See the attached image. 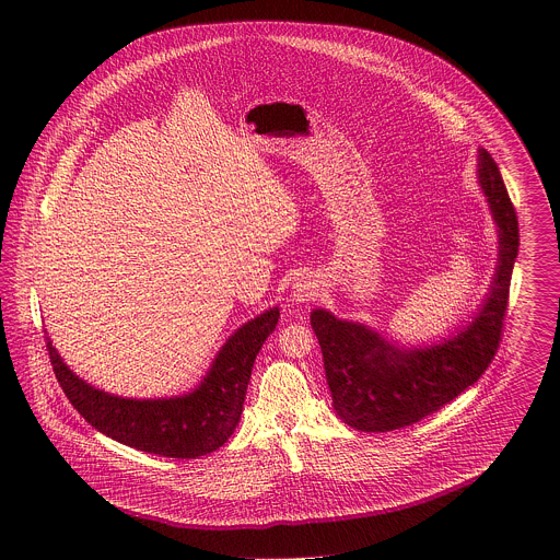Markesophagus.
Segmentation results:
<instances>
[{"instance_id":"obj_1","label":"esophagus","mask_w":560,"mask_h":560,"mask_svg":"<svg viewBox=\"0 0 560 560\" xmlns=\"http://www.w3.org/2000/svg\"><path fill=\"white\" fill-rule=\"evenodd\" d=\"M315 295H319V281L313 279L311 275L300 277L292 285V302L295 304H304L315 300Z\"/></svg>"}]
</instances>
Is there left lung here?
Returning a JSON list of instances; mask_svg holds the SVG:
<instances>
[{
    "instance_id": "left-lung-1",
    "label": "left lung",
    "mask_w": 560,
    "mask_h": 560,
    "mask_svg": "<svg viewBox=\"0 0 560 560\" xmlns=\"http://www.w3.org/2000/svg\"><path fill=\"white\" fill-rule=\"evenodd\" d=\"M479 183L498 224V265L479 313L436 345L405 348L363 323L311 313L334 409L348 427L386 432L411 427L472 386L495 357L508 308L518 220L500 167L479 149Z\"/></svg>"
}]
</instances>
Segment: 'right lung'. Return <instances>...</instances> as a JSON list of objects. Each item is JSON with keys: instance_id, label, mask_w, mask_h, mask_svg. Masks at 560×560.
<instances>
[{"instance_id": "1", "label": "right lung", "mask_w": 560, "mask_h": 560, "mask_svg": "<svg viewBox=\"0 0 560 560\" xmlns=\"http://www.w3.org/2000/svg\"><path fill=\"white\" fill-rule=\"evenodd\" d=\"M277 320L279 308L272 306L243 323L218 350L199 386L165 399H124L98 390L67 368L50 338L46 342L56 380L85 422L138 452L188 459L215 452L235 432L256 354Z\"/></svg>"}]
</instances>
